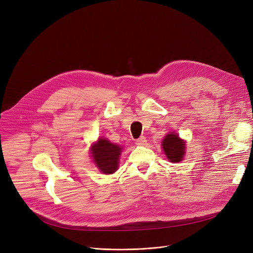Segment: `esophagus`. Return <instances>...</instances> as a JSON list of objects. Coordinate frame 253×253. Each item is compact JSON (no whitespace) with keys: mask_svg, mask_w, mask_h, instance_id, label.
Wrapping results in <instances>:
<instances>
[{"mask_svg":"<svg viewBox=\"0 0 253 253\" xmlns=\"http://www.w3.org/2000/svg\"><path fill=\"white\" fill-rule=\"evenodd\" d=\"M136 144H137V145H140V146L145 145V144H146V138L143 137V136L138 138V139L136 140Z\"/></svg>","mask_w":253,"mask_h":253,"instance_id":"esophagus-1","label":"esophagus"}]
</instances>
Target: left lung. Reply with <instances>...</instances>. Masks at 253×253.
<instances>
[{
    "label": "left lung",
    "mask_w": 253,
    "mask_h": 253,
    "mask_svg": "<svg viewBox=\"0 0 253 253\" xmlns=\"http://www.w3.org/2000/svg\"><path fill=\"white\" fill-rule=\"evenodd\" d=\"M162 148L170 162L179 163L186 154V142L176 133H170L162 141Z\"/></svg>",
    "instance_id": "obj_1"
}]
</instances>
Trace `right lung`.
Here are the masks:
<instances>
[{"instance_id":"1","label":"right lung","mask_w":253,"mask_h":253,"mask_svg":"<svg viewBox=\"0 0 253 253\" xmlns=\"http://www.w3.org/2000/svg\"><path fill=\"white\" fill-rule=\"evenodd\" d=\"M123 147L114 144L106 138H99L90 147V154L100 172L112 174L118 169L119 157Z\"/></svg>"}]
</instances>
